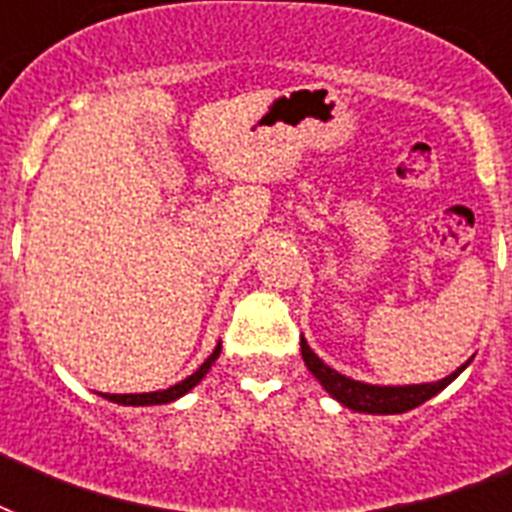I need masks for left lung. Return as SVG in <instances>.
I'll return each mask as SVG.
<instances>
[{
  "mask_svg": "<svg viewBox=\"0 0 512 512\" xmlns=\"http://www.w3.org/2000/svg\"><path fill=\"white\" fill-rule=\"evenodd\" d=\"M300 350H303V361L305 366L311 369L313 377L324 385L329 396L337 398L342 406H348V409H356V412H366V414H401L409 412L414 406L425 404L428 398H433L436 393L449 385V382L457 377V374L465 369L460 366L457 372H452L449 377L438 382H425V385H398V388H380V385H366V382L350 380L345 374L335 372V369H329L324 361H321L311 348H308V342L300 337Z\"/></svg>",
  "mask_w": 512,
  "mask_h": 512,
  "instance_id": "1",
  "label": "left lung"
}]
</instances>
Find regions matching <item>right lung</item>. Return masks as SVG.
I'll return each mask as SVG.
<instances>
[{"label": "right lung", "mask_w": 512, "mask_h": 512, "mask_svg": "<svg viewBox=\"0 0 512 512\" xmlns=\"http://www.w3.org/2000/svg\"><path fill=\"white\" fill-rule=\"evenodd\" d=\"M220 356V345L215 348V353L204 361V364L196 369V372L191 374V377H185L183 382H177V385H172V388L167 390H156V393H124V396H119V393H103V396L108 398V401H114V404H124V406H154V404H170V401H175V398H180L183 393H188V390L193 388V385H199L201 377L209 372V366H212V361Z\"/></svg>", "instance_id": "1"}]
</instances>
